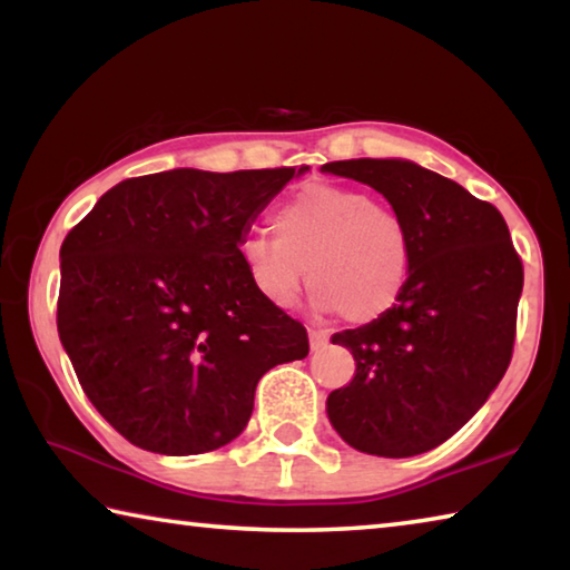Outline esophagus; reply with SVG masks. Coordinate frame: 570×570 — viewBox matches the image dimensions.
I'll return each instance as SVG.
<instances>
[{"label":"esophagus","mask_w":570,"mask_h":570,"mask_svg":"<svg viewBox=\"0 0 570 570\" xmlns=\"http://www.w3.org/2000/svg\"><path fill=\"white\" fill-rule=\"evenodd\" d=\"M326 342H330V332L316 330V326H312V330H308V344H312V352L324 350Z\"/></svg>","instance_id":"esophagus-1"}]
</instances>
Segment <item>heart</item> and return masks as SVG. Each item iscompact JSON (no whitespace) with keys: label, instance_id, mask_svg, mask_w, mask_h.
I'll list each match as a JSON object with an SVG mask.
<instances>
[{"label":"heart","instance_id":"heart-1","mask_svg":"<svg viewBox=\"0 0 570 570\" xmlns=\"http://www.w3.org/2000/svg\"><path fill=\"white\" fill-rule=\"evenodd\" d=\"M272 230L238 246L250 284L268 304L294 306L306 268L316 306L336 308L354 324L380 320L407 292L412 230L372 193L308 183L274 208Z\"/></svg>","mask_w":570,"mask_h":570}]
</instances>
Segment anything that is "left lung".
Instances as JSON below:
<instances>
[{
	"instance_id": "1",
	"label": "left lung",
	"mask_w": 570,
	"mask_h": 570,
	"mask_svg": "<svg viewBox=\"0 0 570 570\" xmlns=\"http://www.w3.org/2000/svg\"><path fill=\"white\" fill-rule=\"evenodd\" d=\"M407 220V292L380 320L332 336L356 374L326 412L346 445L412 458L442 445L485 404L513 360L523 262L500 210L410 160H334Z\"/></svg>"
}]
</instances>
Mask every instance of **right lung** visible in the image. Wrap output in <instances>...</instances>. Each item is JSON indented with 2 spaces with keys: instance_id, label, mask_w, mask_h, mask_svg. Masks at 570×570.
I'll list each match as a JSON object with an SVG mask.
<instances>
[{
  "instance_id": "right-lung-1",
  "label": "right lung",
  "mask_w": 570,
  "mask_h": 570,
  "mask_svg": "<svg viewBox=\"0 0 570 570\" xmlns=\"http://www.w3.org/2000/svg\"><path fill=\"white\" fill-rule=\"evenodd\" d=\"M306 168L128 178L67 234L57 332L88 400L132 445H228L258 380L308 354L304 324L256 292L238 256L250 220Z\"/></svg>"
}]
</instances>
